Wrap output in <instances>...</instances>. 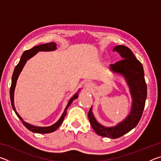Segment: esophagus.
<instances>
[{
    "label": "esophagus",
    "mask_w": 161,
    "mask_h": 161,
    "mask_svg": "<svg viewBox=\"0 0 161 161\" xmlns=\"http://www.w3.org/2000/svg\"><path fill=\"white\" fill-rule=\"evenodd\" d=\"M84 86L86 87V89H91V87L92 86V84L90 82H86L84 84Z\"/></svg>",
    "instance_id": "esophagus-1"
}]
</instances>
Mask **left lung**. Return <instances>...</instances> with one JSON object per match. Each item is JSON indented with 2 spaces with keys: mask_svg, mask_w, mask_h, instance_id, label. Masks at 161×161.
Listing matches in <instances>:
<instances>
[{
  "mask_svg": "<svg viewBox=\"0 0 161 161\" xmlns=\"http://www.w3.org/2000/svg\"><path fill=\"white\" fill-rule=\"evenodd\" d=\"M114 52L120 54L122 59L110 64V69L124 76L129 84L133 98L132 108L127 118L114 127H104L96 121L92 107L88 117L92 127L98 135L103 137L117 138L135 128L142 116L147 97V86L144 78L143 65L136 58L132 51L124 45H117Z\"/></svg>",
  "mask_w": 161,
  "mask_h": 161,
  "instance_id": "8db88e82",
  "label": "left lung"
}]
</instances>
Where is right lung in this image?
I'll return each mask as SVG.
<instances>
[{"label": "right lung", "instance_id": "add662e5", "mask_svg": "<svg viewBox=\"0 0 161 161\" xmlns=\"http://www.w3.org/2000/svg\"><path fill=\"white\" fill-rule=\"evenodd\" d=\"M56 48H57V47H56L55 43L50 42V43H45V44H43V45H40L38 46H35V47L31 49V50H25L23 53V54H22L20 60V62H19V63L16 65V67H15L14 72H13V74L12 76V83H11V86H10V102H11L12 107L13 108V110H14L15 113L16 114V115L18 116L19 119H20L22 121V123H23L24 126H25L29 130H31V131L34 132V133H49L53 132L55 130L58 129L64 121V117L67 114V110L68 107H69L71 103H72L73 100L76 99L78 97V93L74 95V97H73L72 99L69 100V102H68L67 106L66 107V108H65L63 114H62V115L60 117V119L58 120V121L56 122V123L53 124V126H50L48 127L34 126H32V125L26 123V122L23 121V119L21 118L20 115H19L17 111H16V110H15V107H14V98L13 97H14V91H15L16 81H17L18 76H19V75H20V73L22 71V69H23L24 65H25V64L26 63L27 60H28V59L31 58L32 56H34L35 54L37 53V52H39V51H53V50H56Z\"/></svg>", "mask_w": 161, "mask_h": 161}]
</instances>
